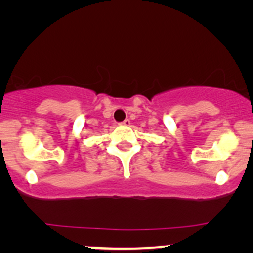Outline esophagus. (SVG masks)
<instances>
[{
	"instance_id": "1",
	"label": "esophagus",
	"mask_w": 253,
	"mask_h": 253,
	"mask_svg": "<svg viewBox=\"0 0 253 253\" xmlns=\"http://www.w3.org/2000/svg\"><path fill=\"white\" fill-rule=\"evenodd\" d=\"M121 126H130V121L129 120H124L123 122H121Z\"/></svg>"
}]
</instances>
